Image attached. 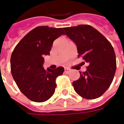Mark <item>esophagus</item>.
<instances>
[{
	"label": "esophagus",
	"mask_w": 124,
	"mask_h": 124,
	"mask_svg": "<svg viewBox=\"0 0 124 124\" xmlns=\"http://www.w3.org/2000/svg\"><path fill=\"white\" fill-rule=\"evenodd\" d=\"M64 71L66 73H69L71 70H70V68H66L64 69Z\"/></svg>",
	"instance_id": "34e87169"
}]
</instances>
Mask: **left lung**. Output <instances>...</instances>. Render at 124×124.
<instances>
[{
	"label": "left lung",
	"instance_id": "1",
	"mask_svg": "<svg viewBox=\"0 0 124 124\" xmlns=\"http://www.w3.org/2000/svg\"><path fill=\"white\" fill-rule=\"evenodd\" d=\"M65 34L76 44L78 57L89 64L86 72H80L72 85L76 92L88 100L98 98L111 85L116 70L114 50L109 41L90 25L63 28Z\"/></svg>",
	"mask_w": 124,
	"mask_h": 124
}]
</instances>
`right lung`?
Returning a JSON list of instances; mask_svg holds the SVG:
<instances>
[{
	"label": "right lung",
	"instance_id": "obj_1",
	"mask_svg": "<svg viewBox=\"0 0 124 124\" xmlns=\"http://www.w3.org/2000/svg\"><path fill=\"white\" fill-rule=\"evenodd\" d=\"M62 34L65 33L62 28L38 26L29 32L12 52V77L22 93L32 101L43 102L54 93L56 79L64 69L60 66L45 70L43 56L50 55L53 42Z\"/></svg>",
	"mask_w": 124,
	"mask_h": 124
}]
</instances>
